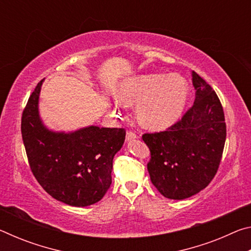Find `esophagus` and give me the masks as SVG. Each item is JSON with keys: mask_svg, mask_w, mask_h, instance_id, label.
Segmentation results:
<instances>
[{"mask_svg": "<svg viewBox=\"0 0 251 251\" xmlns=\"http://www.w3.org/2000/svg\"><path fill=\"white\" fill-rule=\"evenodd\" d=\"M138 138L137 134H135L134 131H128V133L126 134V142H130V141H134V139Z\"/></svg>", "mask_w": 251, "mask_h": 251, "instance_id": "obj_1", "label": "esophagus"}]
</instances>
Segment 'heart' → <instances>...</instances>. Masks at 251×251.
<instances>
[{"mask_svg":"<svg viewBox=\"0 0 251 251\" xmlns=\"http://www.w3.org/2000/svg\"><path fill=\"white\" fill-rule=\"evenodd\" d=\"M188 84L178 74L131 76L118 85L115 96L123 104L136 105L139 122L148 128H164L175 122L188 100Z\"/></svg>","mask_w":251,"mask_h":251,"instance_id":"obj_1","label":"heart"}]
</instances>
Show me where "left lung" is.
<instances>
[{"instance_id":"1","label":"left lung","mask_w":251,"mask_h":251,"mask_svg":"<svg viewBox=\"0 0 251 251\" xmlns=\"http://www.w3.org/2000/svg\"><path fill=\"white\" fill-rule=\"evenodd\" d=\"M196 100L181 121L165 131L143 135L151 158V180L164 197H192L217 173L226 142V123L217 94L192 72Z\"/></svg>"}]
</instances>
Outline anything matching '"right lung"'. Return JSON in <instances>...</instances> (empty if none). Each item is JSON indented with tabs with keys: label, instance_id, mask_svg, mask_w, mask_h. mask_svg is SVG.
<instances>
[{
	"label": "right lung",
	"instance_id": "add662e5",
	"mask_svg": "<svg viewBox=\"0 0 251 251\" xmlns=\"http://www.w3.org/2000/svg\"><path fill=\"white\" fill-rule=\"evenodd\" d=\"M43 82L29 96L21 125L33 175L56 201L75 207L93 205L112 184L113 158L124 144L125 130L95 125L50 129L39 108Z\"/></svg>",
	"mask_w": 251,
	"mask_h": 251
}]
</instances>
